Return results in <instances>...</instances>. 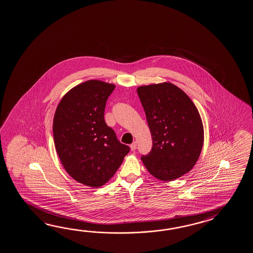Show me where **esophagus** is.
Instances as JSON below:
<instances>
[{
  "instance_id": "34e87169",
  "label": "esophagus",
  "mask_w": 253,
  "mask_h": 253,
  "mask_svg": "<svg viewBox=\"0 0 253 253\" xmlns=\"http://www.w3.org/2000/svg\"><path fill=\"white\" fill-rule=\"evenodd\" d=\"M130 148H131V150H135V149H136V142H133V143L130 145Z\"/></svg>"
}]
</instances>
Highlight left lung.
<instances>
[{
    "instance_id": "8db88e82",
    "label": "left lung",
    "mask_w": 253,
    "mask_h": 253,
    "mask_svg": "<svg viewBox=\"0 0 253 253\" xmlns=\"http://www.w3.org/2000/svg\"><path fill=\"white\" fill-rule=\"evenodd\" d=\"M137 94L152 136L141 160L149 173L170 181L191 170L203 147L200 113L186 93L170 83L140 86Z\"/></svg>"
}]
</instances>
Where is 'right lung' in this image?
I'll use <instances>...</instances> for the list:
<instances>
[{
  "instance_id": "add662e5",
  "label": "right lung",
  "mask_w": 253,
  "mask_h": 253,
  "mask_svg": "<svg viewBox=\"0 0 253 253\" xmlns=\"http://www.w3.org/2000/svg\"><path fill=\"white\" fill-rule=\"evenodd\" d=\"M115 85L89 80L70 90L54 114L53 139L60 160L74 179L89 187L107 182L129 152L104 118Z\"/></svg>"
}]
</instances>
